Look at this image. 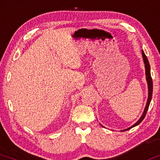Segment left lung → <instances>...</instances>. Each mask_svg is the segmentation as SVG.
I'll use <instances>...</instances> for the list:
<instances>
[{
  "mask_svg": "<svg viewBox=\"0 0 160 160\" xmlns=\"http://www.w3.org/2000/svg\"><path fill=\"white\" fill-rule=\"evenodd\" d=\"M142 58H143V60H144V63H145V75H146V80H147V82H148V100H147V104H146V106H145V110H144V112H143V114L142 115V117H140V119L137 121V122L135 123L134 125H133L132 126H131L130 128H127V129H125V130H123L122 131H127V130H129V129H131V128H133V127L136 126V125H139V123H140L143 120V119L145 118V115H146V113H147V111L148 109V107H149V105H150V102H151V98H152V93H153V82H152V78H151V72H150V65H149V62L148 60V58L146 55H145L144 52L142 51Z\"/></svg>",
  "mask_w": 160,
  "mask_h": 160,
  "instance_id": "obj_1",
  "label": "left lung"
}]
</instances>
